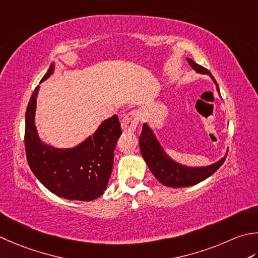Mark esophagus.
<instances>
[{"label": "esophagus", "instance_id": "esophagus-1", "mask_svg": "<svg viewBox=\"0 0 258 258\" xmlns=\"http://www.w3.org/2000/svg\"><path fill=\"white\" fill-rule=\"evenodd\" d=\"M140 122V116L139 113L135 112V110H132L126 114L123 119H122V128L124 132H133L135 128L138 127Z\"/></svg>", "mask_w": 258, "mask_h": 258}]
</instances>
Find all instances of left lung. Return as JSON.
<instances>
[{"label":"left lung","mask_w":258,"mask_h":258,"mask_svg":"<svg viewBox=\"0 0 258 258\" xmlns=\"http://www.w3.org/2000/svg\"><path fill=\"white\" fill-rule=\"evenodd\" d=\"M186 61L189 62V64L197 73L210 76V78L216 84L217 92L219 93L218 84H217L215 78L211 76L209 70L201 67V66L196 63L190 58H186ZM139 143L141 153H142L143 159L145 160L151 172L160 181V183L166 186H171V188H184V186L195 185L201 182V181L209 178L211 174H214L226 160L225 155L224 158H221L214 164L207 166H186L176 162V161L171 159L166 154L158 139H156L155 134L153 133V130L146 123L143 124Z\"/></svg>","instance_id":"1"}]
</instances>
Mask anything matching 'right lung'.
<instances>
[{"label":"right lung","instance_id":"add662e5","mask_svg":"<svg viewBox=\"0 0 258 258\" xmlns=\"http://www.w3.org/2000/svg\"><path fill=\"white\" fill-rule=\"evenodd\" d=\"M54 70L50 64L41 83ZM40 86L34 89L25 113L24 145L30 169L49 191L69 200L92 201L107 188L114 150L122 134L117 115L105 119L84 142L75 148L57 149L43 143L34 123Z\"/></svg>","mask_w":258,"mask_h":258}]
</instances>
